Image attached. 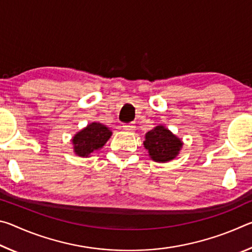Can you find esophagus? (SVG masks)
I'll use <instances>...</instances> for the list:
<instances>
[{"label":"esophagus","instance_id":"esophagus-1","mask_svg":"<svg viewBox=\"0 0 252 252\" xmlns=\"http://www.w3.org/2000/svg\"><path fill=\"white\" fill-rule=\"evenodd\" d=\"M123 129L126 131H133L135 129V123H129V125L123 126Z\"/></svg>","mask_w":252,"mask_h":252}]
</instances>
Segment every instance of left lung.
<instances>
[{"mask_svg": "<svg viewBox=\"0 0 252 252\" xmlns=\"http://www.w3.org/2000/svg\"><path fill=\"white\" fill-rule=\"evenodd\" d=\"M182 141L163 126H158L146 134L143 146L151 159L156 162L173 160L182 148Z\"/></svg>", "mask_w": 252, "mask_h": 252, "instance_id": "8db88e82", "label": "left lung"}]
</instances>
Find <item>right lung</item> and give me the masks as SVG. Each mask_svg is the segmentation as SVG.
I'll use <instances>...</instances> for the list:
<instances>
[{
    "label": "right lung",
    "mask_w": 252,
    "mask_h": 252,
    "mask_svg": "<svg viewBox=\"0 0 252 252\" xmlns=\"http://www.w3.org/2000/svg\"><path fill=\"white\" fill-rule=\"evenodd\" d=\"M111 135L112 132L104 125L99 122L90 123L72 139L75 155L88 158L91 153L103 147Z\"/></svg>",
    "instance_id": "1"
}]
</instances>
